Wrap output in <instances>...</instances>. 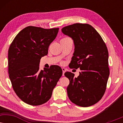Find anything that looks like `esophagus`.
I'll return each instance as SVG.
<instances>
[{
    "label": "esophagus",
    "instance_id": "1",
    "mask_svg": "<svg viewBox=\"0 0 123 123\" xmlns=\"http://www.w3.org/2000/svg\"><path fill=\"white\" fill-rule=\"evenodd\" d=\"M62 71H63V75H64V73L65 71H66V69L64 68H62Z\"/></svg>",
    "mask_w": 123,
    "mask_h": 123
}]
</instances>
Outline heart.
I'll return each instance as SVG.
<instances>
[{"label": "heart", "mask_w": 123, "mask_h": 123, "mask_svg": "<svg viewBox=\"0 0 123 123\" xmlns=\"http://www.w3.org/2000/svg\"><path fill=\"white\" fill-rule=\"evenodd\" d=\"M69 38V37H65V38H63V39H65V38Z\"/></svg>", "instance_id": "1"}]
</instances>
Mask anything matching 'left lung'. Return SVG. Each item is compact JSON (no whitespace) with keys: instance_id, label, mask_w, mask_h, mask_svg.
I'll return each instance as SVG.
<instances>
[{"instance_id":"left-lung-1","label":"left lung","mask_w":123,"mask_h":123,"mask_svg":"<svg viewBox=\"0 0 123 123\" xmlns=\"http://www.w3.org/2000/svg\"><path fill=\"white\" fill-rule=\"evenodd\" d=\"M62 32L74 42L70 67L80 70L77 78L71 72L64 74L69 80L68 97L75 105L90 106L101 99L106 88L110 74L107 47L96 30L88 24L74 23L63 27Z\"/></svg>"}]
</instances>
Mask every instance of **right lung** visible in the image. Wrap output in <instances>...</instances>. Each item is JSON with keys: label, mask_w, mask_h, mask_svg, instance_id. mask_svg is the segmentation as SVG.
Instances as JSON below:
<instances>
[{"label": "right lung", "mask_w": 123, "mask_h": 123, "mask_svg": "<svg viewBox=\"0 0 123 123\" xmlns=\"http://www.w3.org/2000/svg\"><path fill=\"white\" fill-rule=\"evenodd\" d=\"M59 28L28 26L17 35L8 50V73L14 92L25 103L40 105L51 98L62 70L53 65L39 69L40 59L57 36Z\"/></svg>", "instance_id": "obj_1"}]
</instances>
